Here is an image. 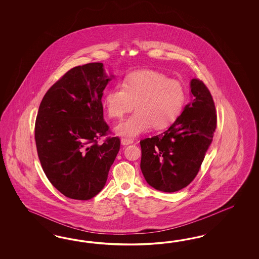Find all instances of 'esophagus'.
<instances>
[{
	"mask_svg": "<svg viewBox=\"0 0 259 259\" xmlns=\"http://www.w3.org/2000/svg\"><path fill=\"white\" fill-rule=\"evenodd\" d=\"M133 142V140L125 139V138H123V139H121V140H120V143H121L122 145H129V144H132Z\"/></svg>",
	"mask_w": 259,
	"mask_h": 259,
	"instance_id": "34e87169",
	"label": "esophagus"
}]
</instances>
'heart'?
<instances>
[{
  "mask_svg": "<svg viewBox=\"0 0 259 259\" xmlns=\"http://www.w3.org/2000/svg\"><path fill=\"white\" fill-rule=\"evenodd\" d=\"M123 87L109 88L102 99L111 118H121L136 107V112L119 122L115 133L135 138L149 130L164 129L181 115L186 102L183 85L157 71H135L123 79Z\"/></svg>",
  "mask_w": 259,
  "mask_h": 259,
  "instance_id": "1",
  "label": "heart"
}]
</instances>
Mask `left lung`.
I'll return each instance as SVG.
<instances>
[{"label": "left lung", "instance_id": "obj_1", "mask_svg": "<svg viewBox=\"0 0 259 259\" xmlns=\"http://www.w3.org/2000/svg\"><path fill=\"white\" fill-rule=\"evenodd\" d=\"M193 100L165 132L141 141V169L150 186L165 193L194 181L212 141L217 114L212 95L198 78L190 82Z\"/></svg>", "mask_w": 259, "mask_h": 259}]
</instances>
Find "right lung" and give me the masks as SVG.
<instances>
[{"instance_id":"right-lung-1","label":"right lung","mask_w":259,"mask_h":259,"mask_svg":"<svg viewBox=\"0 0 259 259\" xmlns=\"http://www.w3.org/2000/svg\"><path fill=\"white\" fill-rule=\"evenodd\" d=\"M113 78L102 63L76 66L39 104L35 141L40 164L51 184L72 199L87 200L102 191L119 151L117 137L98 143L109 131L102 98Z\"/></svg>"}]
</instances>
